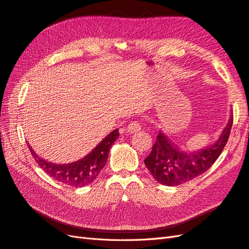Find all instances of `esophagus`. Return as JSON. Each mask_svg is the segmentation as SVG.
<instances>
[{
    "label": "esophagus",
    "instance_id": "obj_1",
    "mask_svg": "<svg viewBox=\"0 0 249 249\" xmlns=\"http://www.w3.org/2000/svg\"><path fill=\"white\" fill-rule=\"evenodd\" d=\"M139 130H141V124H140L139 122H137V121H133V122H131L128 126H127V131L128 132H137Z\"/></svg>",
    "mask_w": 249,
    "mask_h": 249
}]
</instances>
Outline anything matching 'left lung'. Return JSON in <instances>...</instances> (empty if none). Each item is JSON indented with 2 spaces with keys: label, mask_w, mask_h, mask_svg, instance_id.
Listing matches in <instances>:
<instances>
[{
  "label": "left lung",
  "mask_w": 249,
  "mask_h": 249,
  "mask_svg": "<svg viewBox=\"0 0 249 249\" xmlns=\"http://www.w3.org/2000/svg\"><path fill=\"white\" fill-rule=\"evenodd\" d=\"M232 122L233 116L231 114L228 124L215 144L193 154L179 150L160 131L152 146L151 152L144 160L146 167L155 180L166 186H177L194 180L195 178L205 173L220 157L228 141Z\"/></svg>",
  "instance_id": "8db88e82"
}]
</instances>
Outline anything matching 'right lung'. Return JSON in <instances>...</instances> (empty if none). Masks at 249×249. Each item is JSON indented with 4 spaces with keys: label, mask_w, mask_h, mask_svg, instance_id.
<instances>
[{
    "label": "right lung",
    "mask_w": 249,
    "mask_h": 249,
    "mask_svg": "<svg viewBox=\"0 0 249 249\" xmlns=\"http://www.w3.org/2000/svg\"><path fill=\"white\" fill-rule=\"evenodd\" d=\"M119 136V129L113 130L90 154L83 158L82 160L63 165L53 164L44 160V159L36 155V152L31 149L29 145L28 148L37 165L49 177L68 186L83 187L97 179L100 171L106 165L108 154H109L113 142L116 141Z\"/></svg>",
    "instance_id": "right-lung-1"
}]
</instances>
